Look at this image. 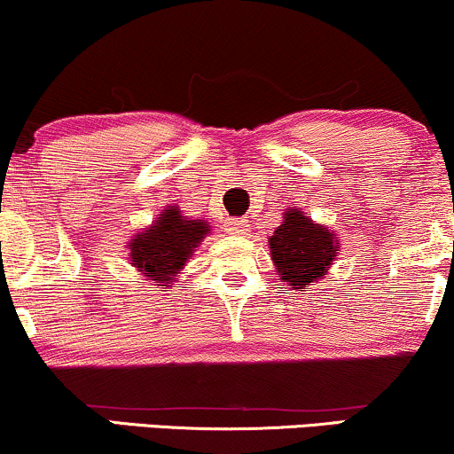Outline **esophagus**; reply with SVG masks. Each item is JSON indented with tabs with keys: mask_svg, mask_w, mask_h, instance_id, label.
<instances>
[{
	"mask_svg": "<svg viewBox=\"0 0 454 454\" xmlns=\"http://www.w3.org/2000/svg\"><path fill=\"white\" fill-rule=\"evenodd\" d=\"M223 226H226V232L228 234H245L247 232V220H243V217H228L226 222H223Z\"/></svg>",
	"mask_w": 454,
	"mask_h": 454,
	"instance_id": "obj_1",
	"label": "esophagus"
}]
</instances>
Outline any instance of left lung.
<instances>
[{"label":"left lung","instance_id":"1","mask_svg":"<svg viewBox=\"0 0 454 454\" xmlns=\"http://www.w3.org/2000/svg\"><path fill=\"white\" fill-rule=\"evenodd\" d=\"M337 234L314 223L303 211L288 209L284 222L269 239L270 258L278 275L294 288H307L331 269L337 252Z\"/></svg>","mask_w":454,"mask_h":454}]
</instances>
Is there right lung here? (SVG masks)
Listing matches in <instances>:
<instances>
[{
    "label": "right lung",
    "instance_id": "right-lung-1",
    "mask_svg": "<svg viewBox=\"0 0 454 454\" xmlns=\"http://www.w3.org/2000/svg\"><path fill=\"white\" fill-rule=\"evenodd\" d=\"M207 232L209 223L192 220L176 207H168L147 231L129 239V260L155 286H168Z\"/></svg>",
    "mask_w": 454,
    "mask_h": 454
}]
</instances>
